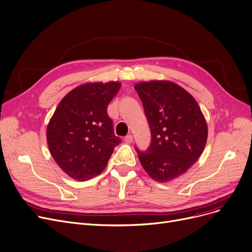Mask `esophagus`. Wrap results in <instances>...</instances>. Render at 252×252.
<instances>
[{"mask_svg":"<svg viewBox=\"0 0 252 252\" xmlns=\"http://www.w3.org/2000/svg\"><path fill=\"white\" fill-rule=\"evenodd\" d=\"M133 140H134V138H133V136L132 135H127V136H126V138H125V141H126V143H132L133 142Z\"/></svg>","mask_w":252,"mask_h":252,"instance_id":"obj_1","label":"esophagus"}]
</instances>
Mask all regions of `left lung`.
<instances>
[{
    "label": "left lung",
    "instance_id": "obj_1",
    "mask_svg": "<svg viewBox=\"0 0 252 252\" xmlns=\"http://www.w3.org/2000/svg\"><path fill=\"white\" fill-rule=\"evenodd\" d=\"M150 126V147L139 159L146 173L160 183L178 178L199 159L208 126L194 97L168 80L136 83Z\"/></svg>",
    "mask_w": 252,
    "mask_h": 252
}]
</instances>
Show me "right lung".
Wrapping results in <instances>:
<instances>
[{
  "label": "right lung",
  "mask_w": 252,
  "mask_h": 252,
  "mask_svg": "<svg viewBox=\"0 0 252 252\" xmlns=\"http://www.w3.org/2000/svg\"><path fill=\"white\" fill-rule=\"evenodd\" d=\"M120 86L118 81L81 84L63 97L50 118V155L71 178L84 181L101 174L120 143L107 113Z\"/></svg>",
  "instance_id": "1"
}]
</instances>
